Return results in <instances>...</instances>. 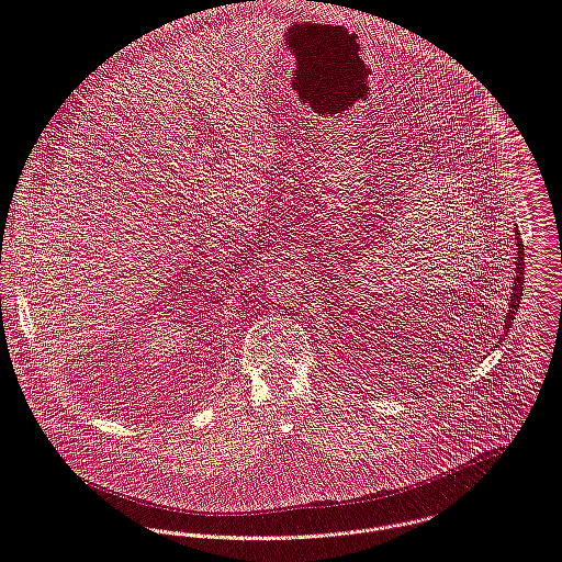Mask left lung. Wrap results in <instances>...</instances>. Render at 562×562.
Returning a JSON list of instances; mask_svg holds the SVG:
<instances>
[{"mask_svg": "<svg viewBox=\"0 0 562 562\" xmlns=\"http://www.w3.org/2000/svg\"><path fill=\"white\" fill-rule=\"evenodd\" d=\"M515 239H517V261H515V285H513V294H510V310H508V316L504 321V334L510 331L513 327V321L517 316V310L521 305V296H524V274H526V261H524V241H521V233L519 228H515Z\"/></svg>", "mask_w": 562, "mask_h": 562, "instance_id": "obj_1", "label": "left lung"}]
</instances>
